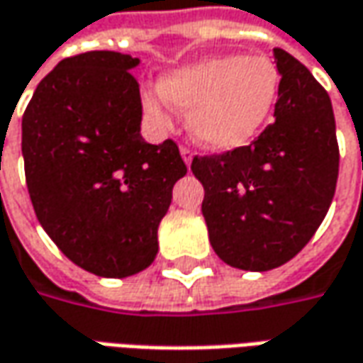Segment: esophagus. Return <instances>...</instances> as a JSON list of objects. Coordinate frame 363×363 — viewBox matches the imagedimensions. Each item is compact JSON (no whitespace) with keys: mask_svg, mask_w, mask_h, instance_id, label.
Masks as SVG:
<instances>
[{"mask_svg":"<svg viewBox=\"0 0 363 363\" xmlns=\"http://www.w3.org/2000/svg\"><path fill=\"white\" fill-rule=\"evenodd\" d=\"M181 157L182 160L186 162V167L191 164V160H193V150L189 148V146H181Z\"/></svg>","mask_w":363,"mask_h":363,"instance_id":"34e87169","label":"esophagus"}]
</instances>
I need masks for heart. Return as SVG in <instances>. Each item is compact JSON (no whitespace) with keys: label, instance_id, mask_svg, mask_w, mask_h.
Returning <instances> with one entry per match:
<instances>
[{"label":"heart","instance_id":"1","mask_svg":"<svg viewBox=\"0 0 363 363\" xmlns=\"http://www.w3.org/2000/svg\"><path fill=\"white\" fill-rule=\"evenodd\" d=\"M279 69L267 56L206 57L160 80V96L143 94L146 112L167 120V102L189 110V130L213 150H235L255 138L279 98Z\"/></svg>","mask_w":363,"mask_h":363}]
</instances>
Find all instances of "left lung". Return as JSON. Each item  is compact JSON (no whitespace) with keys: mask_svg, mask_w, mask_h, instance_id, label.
<instances>
[{"mask_svg":"<svg viewBox=\"0 0 363 363\" xmlns=\"http://www.w3.org/2000/svg\"><path fill=\"white\" fill-rule=\"evenodd\" d=\"M275 120L249 146L194 157L203 217L215 253L231 267L269 271L294 259L325 219L340 148L328 92L281 48Z\"/></svg>","mask_w":363,"mask_h":363,"instance_id":"obj_1","label":"left lung"}]
</instances>
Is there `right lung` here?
Masks as SVG:
<instances>
[{"instance_id": "obj_1", "label": "right lung", "mask_w": 363, "mask_h": 363, "mask_svg": "<svg viewBox=\"0 0 363 363\" xmlns=\"http://www.w3.org/2000/svg\"><path fill=\"white\" fill-rule=\"evenodd\" d=\"M138 57L84 52L38 84L21 118L26 184L35 217L72 263L128 277L157 257L158 225L186 174L174 140L140 136Z\"/></svg>"}]
</instances>
